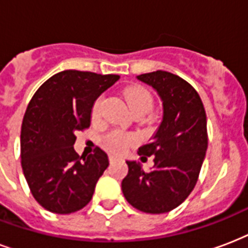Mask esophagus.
<instances>
[{"label": "esophagus", "mask_w": 248, "mask_h": 248, "mask_svg": "<svg viewBox=\"0 0 248 248\" xmlns=\"http://www.w3.org/2000/svg\"><path fill=\"white\" fill-rule=\"evenodd\" d=\"M108 160H110V163L111 164H114V163H116L119 160L118 158H116V156H114V155H110V156H108Z\"/></svg>", "instance_id": "esophagus-1"}]
</instances>
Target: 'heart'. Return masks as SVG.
Masks as SVG:
<instances>
[{
    "mask_svg": "<svg viewBox=\"0 0 248 248\" xmlns=\"http://www.w3.org/2000/svg\"><path fill=\"white\" fill-rule=\"evenodd\" d=\"M124 99H125L126 105L129 107V110L136 114L140 111L143 112H149L153 107V97L149 90L141 85H132L128 86L126 89L123 92ZM103 97H99L94 101L93 106H92V119L98 120L101 118V110H102ZM103 147L108 150L112 154H122L129 147V146L136 143V138L130 134H124L118 130H112L110 133H107L102 140Z\"/></svg>",
    "mask_w": 248,
    "mask_h": 248,
    "instance_id": "heart-1",
    "label": "heart"
}]
</instances>
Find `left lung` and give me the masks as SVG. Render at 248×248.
<instances>
[{
  "label": "left lung",
  "mask_w": 248,
  "mask_h": 248,
  "mask_svg": "<svg viewBox=\"0 0 248 248\" xmlns=\"http://www.w3.org/2000/svg\"><path fill=\"white\" fill-rule=\"evenodd\" d=\"M163 101V122L154 141L138 149L142 160L154 156L145 172L126 162L122 190L129 204L146 214H166L181 204L197 184L208 146L207 116L199 94L189 82L167 71L137 76Z\"/></svg>",
  "instance_id": "left-lung-1"
}]
</instances>
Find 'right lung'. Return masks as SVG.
Wrapping results in <instances>:
<instances>
[{"label": "right lung", "instance_id": "obj_1", "mask_svg": "<svg viewBox=\"0 0 248 248\" xmlns=\"http://www.w3.org/2000/svg\"><path fill=\"white\" fill-rule=\"evenodd\" d=\"M119 75L66 70L42 84L27 106L20 132V158L27 184L40 206L53 214L81 210L108 167L107 154L95 147L81 156L76 133L90 126L94 101Z\"/></svg>", "mask_w": 248, "mask_h": 248}]
</instances>
